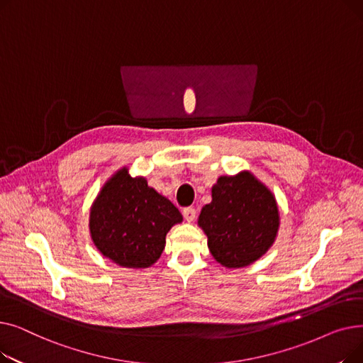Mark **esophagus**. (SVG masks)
<instances>
[{
	"instance_id": "34e87169",
	"label": "esophagus",
	"mask_w": 363,
	"mask_h": 363,
	"mask_svg": "<svg viewBox=\"0 0 363 363\" xmlns=\"http://www.w3.org/2000/svg\"><path fill=\"white\" fill-rule=\"evenodd\" d=\"M182 215H184L186 222H193L196 219V216H197V211H196L194 207H185L184 211H182Z\"/></svg>"
}]
</instances>
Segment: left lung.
I'll use <instances>...</instances> for the list:
<instances>
[{
    "instance_id": "obj_1",
    "label": "left lung",
    "mask_w": 363,
    "mask_h": 363,
    "mask_svg": "<svg viewBox=\"0 0 363 363\" xmlns=\"http://www.w3.org/2000/svg\"><path fill=\"white\" fill-rule=\"evenodd\" d=\"M199 225L212 256L226 268H242L262 257L274 244L279 215L272 193L250 172L220 177L212 203L201 208Z\"/></svg>"
}]
</instances>
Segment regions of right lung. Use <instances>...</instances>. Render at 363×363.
<instances>
[{
	"instance_id": "right-lung-1",
	"label": "right lung",
	"mask_w": 363,
	"mask_h": 363,
	"mask_svg": "<svg viewBox=\"0 0 363 363\" xmlns=\"http://www.w3.org/2000/svg\"><path fill=\"white\" fill-rule=\"evenodd\" d=\"M182 215L166 197L121 169L94 201L89 231L103 256L125 268H148L160 257L166 234Z\"/></svg>"
}]
</instances>
